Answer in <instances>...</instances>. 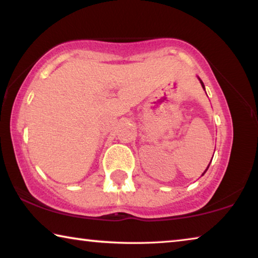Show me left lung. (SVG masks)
<instances>
[{"instance_id":"1","label":"left lung","mask_w":258,"mask_h":258,"mask_svg":"<svg viewBox=\"0 0 258 258\" xmlns=\"http://www.w3.org/2000/svg\"><path fill=\"white\" fill-rule=\"evenodd\" d=\"M201 83H202V86H203V88H204V83L202 82V80H201ZM209 167H210V164H209ZM209 167H207V169H209ZM207 169H206V170H207ZM206 170H205V171H204V174H205V172H206ZM204 174H203V175H204Z\"/></svg>"}]
</instances>
